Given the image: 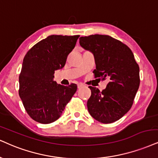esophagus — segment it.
I'll return each instance as SVG.
<instances>
[{
  "label": "esophagus",
  "mask_w": 158,
  "mask_h": 158,
  "mask_svg": "<svg viewBox=\"0 0 158 158\" xmlns=\"http://www.w3.org/2000/svg\"><path fill=\"white\" fill-rule=\"evenodd\" d=\"M83 86H84V85H83V84H78V85H77V88H78V89H81V87H83Z\"/></svg>",
  "instance_id": "34e87169"
}]
</instances>
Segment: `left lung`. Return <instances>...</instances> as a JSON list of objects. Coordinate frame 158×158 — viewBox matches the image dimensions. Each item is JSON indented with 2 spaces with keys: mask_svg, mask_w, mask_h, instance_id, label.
Segmentation results:
<instances>
[{
  "mask_svg": "<svg viewBox=\"0 0 158 158\" xmlns=\"http://www.w3.org/2000/svg\"><path fill=\"white\" fill-rule=\"evenodd\" d=\"M79 40L82 48L94 54V78L110 80L102 91L89 87L91 91L87 102L89 114L101 123H113L133 106L140 85L139 64L126 44L108 35H90Z\"/></svg>",
  "mask_w": 158,
  "mask_h": 158,
  "instance_id": "8db88e82",
  "label": "left lung"
}]
</instances>
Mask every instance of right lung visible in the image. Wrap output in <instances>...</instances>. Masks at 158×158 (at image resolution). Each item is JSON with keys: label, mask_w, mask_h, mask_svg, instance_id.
Masks as SVG:
<instances>
[{"label": "right lung", "mask_w": 158, "mask_h": 158, "mask_svg": "<svg viewBox=\"0 0 158 158\" xmlns=\"http://www.w3.org/2000/svg\"><path fill=\"white\" fill-rule=\"evenodd\" d=\"M79 36L51 35L33 46L23 58L19 95L26 112L39 123L57 120L77 91L75 83L57 84L53 75L64 67Z\"/></svg>", "instance_id": "1"}]
</instances>
